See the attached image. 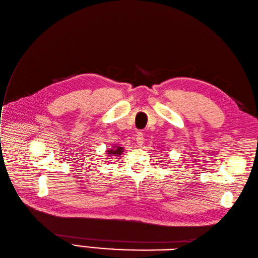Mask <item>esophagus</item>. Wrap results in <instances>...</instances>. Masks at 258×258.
Here are the masks:
<instances>
[{"mask_svg": "<svg viewBox=\"0 0 258 258\" xmlns=\"http://www.w3.org/2000/svg\"><path fill=\"white\" fill-rule=\"evenodd\" d=\"M144 141H145V139H144V134L142 133V132H137L136 133V143L137 145L142 146L144 144Z\"/></svg>", "mask_w": 258, "mask_h": 258, "instance_id": "obj_1", "label": "esophagus"}]
</instances>
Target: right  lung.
Returning <instances> with one entry per match:
<instances>
[{
  "instance_id": "right-lung-1",
  "label": "right lung",
  "mask_w": 258,
  "mask_h": 258,
  "mask_svg": "<svg viewBox=\"0 0 258 258\" xmlns=\"http://www.w3.org/2000/svg\"><path fill=\"white\" fill-rule=\"evenodd\" d=\"M122 152H123V147L113 146V148H111V149H109V151H107V154L114 155V156H119V155L122 154Z\"/></svg>"
}]
</instances>
